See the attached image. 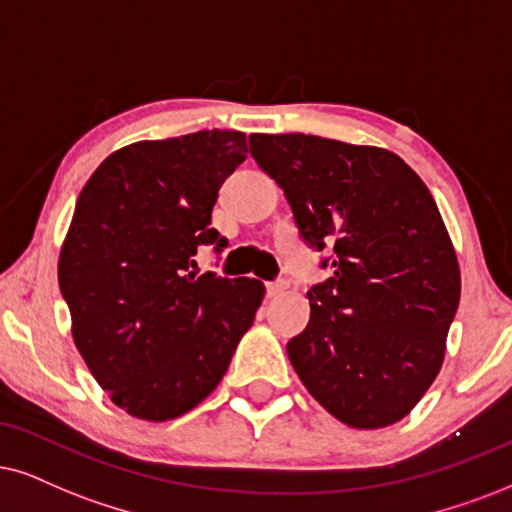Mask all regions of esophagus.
Wrapping results in <instances>:
<instances>
[{
    "instance_id": "obj_1",
    "label": "esophagus",
    "mask_w": 512,
    "mask_h": 512,
    "mask_svg": "<svg viewBox=\"0 0 512 512\" xmlns=\"http://www.w3.org/2000/svg\"><path fill=\"white\" fill-rule=\"evenodd\" d=\"M288 290V281H274V283H267V295L269 297H276L281 293H286Z\"/></svg>"
}]
</instances>
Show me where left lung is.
Masks as SVG:
<instances>
[{"label": "left lung", "mask_w": 512, "mask_h": 512, "mask_svg": "<svg viewBox=\"0 0 512 512\" xmlns=\"http://www.w3.org/2000/svg\"><path fill=\"white\" fill-rule=\"evenodd\" d=\"M304 243L333 248L307 328L288 342L302 385L340 423L378 430L435 383L461 269L423 179L399 155L312 134H250Z\"/></svg>", "instance_id": "1"}]
</instances>
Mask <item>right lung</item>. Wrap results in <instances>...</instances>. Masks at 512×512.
Returning <instances> with one entry per match:
<instances>
[{
    "instance_id": "add662e5",
    "label": "right lung",
    "mask_w": 512,
    "mask_h": 512,
    "mask_svg": "<svg viewBox=\"0 0 512 512\" xmlns=\"http://www.w3.org/2000/svg\"><path fill=\"white\" fill-rule=\"evenodd\" d=\"M245 153L234 129L137 141L108 155L77 198L58 286L84 364L129 416L160 423L198 406L255 321L257 278L191 271L200 245H226L212 208Z\"/></svg>"
}]
</instances>
